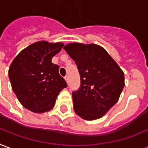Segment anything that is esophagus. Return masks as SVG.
<instances>
[{"mask_svg":"<svg viewBox=\"0 0 148 148\" xmlns=\"http://www.w3.org/2000/svg\"><path fill=\"white\" fill-rule=\"evenodd\" d=\"M64 79H65V80H66V82H67V84H69V76H66L65 77H64Z\"/></svg>","mask_w":148,"mask_h":148,"instance_id":"34e87169","label":"esophagus"}]
</instances>
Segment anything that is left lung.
Instances as JSON below:
<instances>
[{
  "label": "left lung",
  "instance_id": "1",
  "mask_svg": "<svg viewBox=\"0 0 148 148\" xmlns=\"http://www.w3.org/2000/svg\"><path fill=\"white\" fill-rule=\"evenodd\" d=\"M64 49L75 60L80 75V88L72 93L75 112L85 120L101 118L119 100L125 85L123 70L96 44L70 43Z\"/></svg>",
  "mask_w": 148,
  "mask_h": 148
}]
</instances>
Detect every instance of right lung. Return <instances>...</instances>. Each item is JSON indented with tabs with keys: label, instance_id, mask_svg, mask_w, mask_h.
Instances as JSON below:
<instances>
[{
	"label": "right lung",
	"instance_id": "obj_1",
	"mask_svg": "<svg viewBox=\"0 0 148 148\" xmlns=\"http://www.w3.org/2000/svg\"><path fill=\"white\" fill-rule=\"evenodd\" d=\"M63 46L62 42L37 41L19 52L10 64L12 90L21 105L32 112L52 110L60 92L67 87L60 76L59 66L52 63Z\"/></svg>",
	"mask_w": 148,
	"mask_h": 148
}]
</instances>
